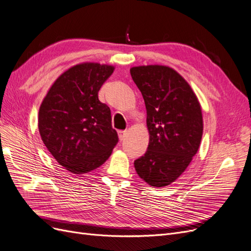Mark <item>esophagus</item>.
I'll use <instances>...</instances> for the list:
<instances>
[{
	"mask_svg": "<svg viewBox=\"0 0 251 251\" xmlns=\"http://www.w3.org/2000/svg\"><path fill=\"white\" fill-rule=\"evenodd\" d=\"M118 133H119L120 141H121V142L124 141V138H125V136H126V131H119Z\"/></svg>",
	"mask_w": 251,
	"mask_h": 251,
	"instance_id": "34e87169",
	"label": "esophagus"
}]
</instances>
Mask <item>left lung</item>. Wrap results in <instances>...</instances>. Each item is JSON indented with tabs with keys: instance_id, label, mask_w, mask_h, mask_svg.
I'll return each mask as SVG.
<instances>
[{
	"instance_id": "obj_1",
	"label": "left lung",
	"mask_w": 251,
	"mask_h": 251,
	"mask_svg": "<svg viewBox=\"0 0 251 251\" xmlns=\"http://www.w3.org/2000/svg\"><path fill=\"white\" fill-rule=\"evenodd\" d=\"M130 73L145 100L150 136L134 168L150 186H168L198 153L203 130L200 101L189 83L169 66H137Z\"/></svg>"
}]
</instances>
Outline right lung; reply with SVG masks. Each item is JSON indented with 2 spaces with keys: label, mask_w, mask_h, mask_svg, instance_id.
I'll return each instance as SVG.
<instances>
[{
  "label": "right lung",
  "mask_w": 251,
  "mask_h": 251,
  "mask_svg": "<svg viewBox=\"0 0 251 251\" xmlns=\"http://www.w3.org/2000/svg\"><path fill=\"white\" fill-rule=\"evenodd\" d=\"M115 67L93 62L70 67L42 100L38 129L42 142L64 169L75 175L94 171L110 156L119 138L109 107L98 92Z\"/></svg>",
  "instance_id": "right-lung-1"
}]
</instances>
